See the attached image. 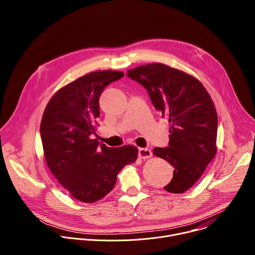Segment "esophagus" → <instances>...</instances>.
Returning a JSON list of instances; mask_svg holds the SVG:
<instances>
[{"label":"esophagus","instance_id":"esophagus-1","mask_svg":"<svg viewBox=\"0 0 255 255\" xmlns=\"http://www.w3.org/2000/svg\"><path fill=\"white\" fill-rule=\"evenodd\" d=\"M138 155L142 159L149 158L152 155V152L149 148H139L138 149Z\"/></svg>","mask_w":255,"mask_h":255}]
</instances>
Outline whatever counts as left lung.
<instances>
[{"label": "left lung", "instance_id": "left-lung-1", "mask_svg": "<svg viewBox=\"0 0 255 255\" xmlns=\"http://www.w3.org/2000/svg\"><path fill=\"white\" fill-rule=\"evenodd\" d=\"M127 77L145 88L170 124L168 146L153 149L173 167L172 179L163 189L173 194L188 191L217 151L218 118L210 95L194 77L161 63L138 66Z\"/></svg>", "mask_w": 255, "mask_h": 255}]
</instances>
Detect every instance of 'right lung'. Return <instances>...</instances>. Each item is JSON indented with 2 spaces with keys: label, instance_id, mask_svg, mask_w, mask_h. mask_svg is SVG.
<instances>
[{
  "label": "right lung",
  "instance_id": "obj_1",
  "mask_svg": "<svg viewBox=\"0 0 255 255\" xmlns=\"http://www.w3.org/2000/svg\"><path fill=\"white\" fill-rule=\"evenodd\" d=\"M122 71L91 72L60 89L47 104L40 124L46 163L75 199L94 203L114 188L118 172L137 159L133 145L112 148L94 138L104 89Z\"/></svg>",
  "mask_w": 255,
  "mask_h": 255
}]
</instances>
